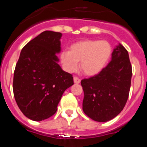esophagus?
<instances>
[{
	"label": "esophagus",
	"instance_id": "esophagus-1",
	"mask_svg": "<svg viewBox=\"0 0 147 147\" xmlns=\"http://www.w3.org/2000/svg\"><path fill=\"white\" fill-rule=\"evenodd\" d=\"M74 83H76V84H79V83H80V82H81V80H80L78 76H74Z\"/></svg>",
	"mask_w": 147,
	"mask_h": 147
}]
</instances>
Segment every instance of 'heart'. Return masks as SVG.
I'll list each match as a JSON object with an SVG mask.
<instances>
[{
    "label": "heart",
    "mask_w": 147,
    "mask_h": 147,
    "mask_svg": "<svg viewBox=\"0 0 147 147\" xmlns=\"http://www.w3.org/2000/svg\"><path fill=\"white\" fill-rule=\"evenodd\" d=\"M112 55V46L107 40H85L71 45L70 50L62 51L60 60L67 72L80 69L88 76L98 74L107 65Z\"/></svg>",
    "instance_id": "obj_1"
}]
</instances>
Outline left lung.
<instances>
[{"label":"left lung","instance_id":"obj_1","mask_svg":"<svg viewBox=\"0 0 147 147\" xmlns=\"http://www.w3.org/2000/svg\"><path fill=\"white\" fill-rule=\"evenodd\" d=\"M132 74L128 51L119 44L113 51L111 61L101 72L81 81L84 113L98 122L117 116L129 97Z\"/></svg>","mask_w":147,"mask_h":147}]
</instances>
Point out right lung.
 <instances>
[{"label":"right lung","mask_w":147,"mask_h":147,"mask_svg":"<svg viewBox=\"0 0 147 147\" xmlns=\"http://www.w3.org/2000/svg\"><path fill=\"white\" fill-rule=\"evenodd\" d=\"M62 34L45 31L23 48L15 66L13 93L18 107L33 121L52 116L67 88L74 85L72 74L62 71L57 53Z\"/></svg>","instance_id":"right-lung-1"}]
</instances>
